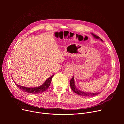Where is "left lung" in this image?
<instances>
[{"label": "left lung", "mask_w": 124, "mask_h": 124, "mask_svg": "<svg viewBox=\"0 0 124 124\" xmlns=\"http://www.w3.org/2000/svg\"><path fill=\"white\" fill-rule=\"evenodd\" d=\"M92 34L93 35V36L95 37L97 39H98L99 38V36H97L96 35L93 34V33H92ZM101 41H102V39H101ZM74 78L73 77L71 78V80H70V86H71V89L72 90V91L76 93L77 94L81 95V96H85V97H91V96H96L98 95L100 93V92L99 93H86V92H82L80 91V90L78 89L76 87V86L74 85Z\"/></svg>", "instance_id": "1"}]
</instances>
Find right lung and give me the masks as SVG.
Segmentation results:
<instances>
[{"mask_svg":"<svg viewBox=\"0 0 124 124\" xmlns=\"http://www.w3.org/2000/svg\"><path fill=\"white\" fill-rule=\"evenodd\" d=\"M54 75L50 77L49 78H48L46 81L44 82V83L41 85L37 87L34 88H29V87H26L24 86L18 85L16 83V85L17 86V87L19 88L21 90L24 92H26L29 93H33V94H36V93H43L49 87L51 82L52 81V78H53Z\"/></svg>","mask_w":124,"mask_h":124,"instance_id":"right-lung-1","label":"right lung"}]
</instances>
